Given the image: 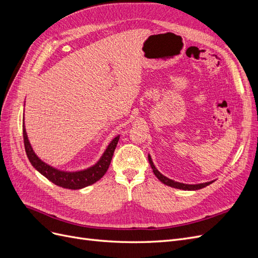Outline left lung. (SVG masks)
Listing matches in <instances>:
<instances>
[{
	"label": "left lung",
	"mask_w": 258,
	"mask_h": 258,
	"mask_svg": "<svg viewBox=\"0 0 258 258\" xmlns=\"http://www.w3.org/2000/svg\"><path fill=\"white\" fill-rule=\"evenodd\" d=\"M148 161H150V165H151V167H152V169H153L154 174H155L156 176H157V178L159 179V181H160L161 183L165 184V185H167V186L173 187V188L183 189V190H198V189L204 188V187H206V186H208V185H210V184H212V183L214 182V181H210V182L199 183V184H185V183H181V182H176V181H174V179H171V178L165 176L162 173L159 172L158 169L155 167V165H154V162H153V160H152V157H151L150 154H148Z\"/></svg>",
	"instance_id": "obj_1"
}]
</instances>
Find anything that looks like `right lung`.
<instances>
[{
	"label": "right lung",
	"instance_id": "add662e5",
	"mask_svg": "<svg viewBox=\"0 0 258 258\" xmlns=\"http://www.w3.org/2000/svg\"><path fill=\"white\" fill-rule=\"evenodd\" d=\"M22 130H23V142H25L26 153L31 162V165H32L42 175H44L46 178H48L49 181L52 182L53 184H56L60 187H63V188H69V189H81V188H84V187H87L99 181V179L105 174L108 167H110L114 151L120 138V135H118L112 140L110 144H108L107 147L105 148L102 156H101L100 159L95 163V165H92L91 167H88L83 170L66 171V170H60L48 165L47 162L43 161L35 154L32 146H31V143L29 141V138L27 135L26 126H25V117H23V120H22Z\"/></svg>",
	"mask_w": 258,
	"mask_h": 258
}]
</instances>
